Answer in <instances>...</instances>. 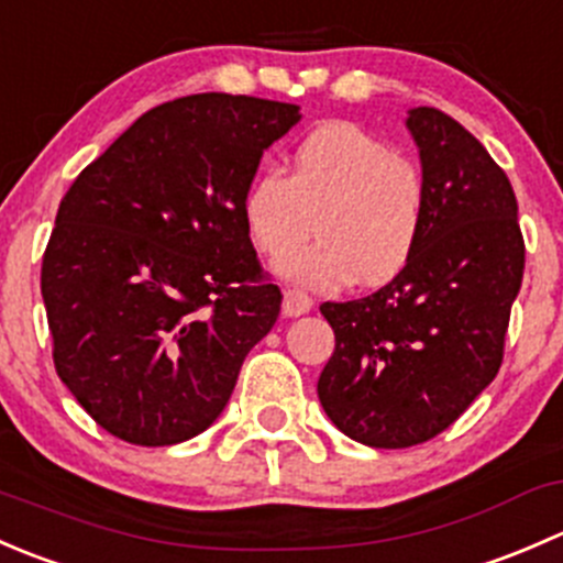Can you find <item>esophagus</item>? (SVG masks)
Listing matches in <instances>:
<instances>
[{
  "mask_svg": "<svg viewBox=\"0 0 563 563\" xmlns=\"http://www.w3.org/2000/svg\"><path fill=\"white\" fill-rule=\"evenodd\" d=\"M310 308H313V299L305 291H299V288H288V291L283 294V313L288 318L305 316Z\"/></svg>",
  "mask_w": 563,
  "mask_h": 563,
  "instance_id": "34e87169",
  "label": "esophagus"
}]
</instances>
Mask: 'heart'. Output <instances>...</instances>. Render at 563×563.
<instances>
[{"label":"heart","instance_id":"heart-1","mask_svg":"<svg viewBox=\"0 0 563 563\" xmlns=\"http://www.w3.org/2000/svg\"><path fill=\"white\" fill-rule=\"evenodd\" d=\"M428 190L419 166L354 122H323L294 144L288 174L264 166L250 179L242 214L250 240L280 261L288 280L340 288L382 286L411 261Z\"/></svg>","mask_w":563,"mask_h":563}]
</instances>
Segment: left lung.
I'll return each mask as SVG.
<instances>
[{"mask_svg":"<svg viewBox=\"0 0 563 563\" xmlns=\"http://www.w3.org/2000/svg\"><path fill=\"white\" fill-rule=\"evenodd\" d=\"M406 124L428 190L417 250L371 297L321 305L334 351L318 400L376 450L435 439L496 378L526 266L504 168L439 108H413Z\"/></svg>","mask_w":563,"mask_h":563,"instance_id":"left-lung-1","label":"left lung"}]
</instances>
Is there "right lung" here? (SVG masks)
Segmentation results:
<instances>
[{"label":"right lung","mask_w":563,"mask_h":563,"mask_svg":"<svg viewBox=\"0 0 563 563\" xmlns=\"http://www.w3.org/2000/svg\"><path fill=\"white\" fill-rule=\"evenodd\" d=\"M297 122L291 103L187 95L135 119L62 198L40 272L54 367L117 439L203 433L275 327L283 294L242 198Z\"/></svg>","instance_id":"add662e5"}]
</instances>
